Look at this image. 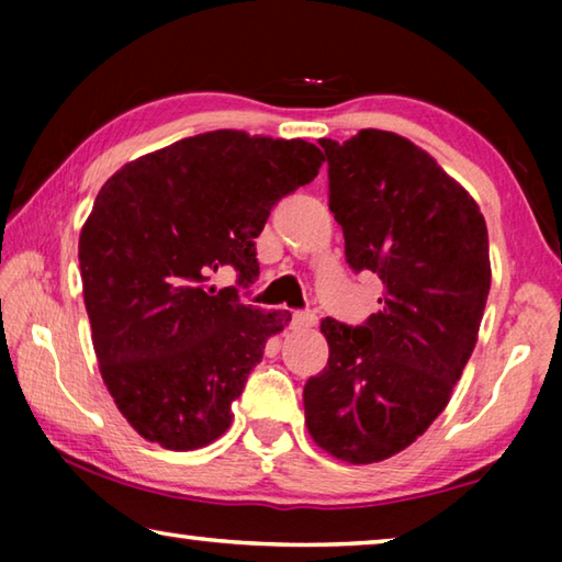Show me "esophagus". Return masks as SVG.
Here are the masks:
<instances>
[{
	"label": "esophagus",
	"mask_w": 562,
	"mask_h": 562,
	"mask_svg": "<svg viewBox=\"0 0 562 562\" xmlns=\"http://www.w3.org/2000/svg\"><path fill=\"white\" fill-rule=\"evenodd\" d=\"M315 325H317V315H315V312H294V315H292V327H294V329L315 327Z\"/></svg>",
	"instance_id": "34e87169"
}]
</instances>
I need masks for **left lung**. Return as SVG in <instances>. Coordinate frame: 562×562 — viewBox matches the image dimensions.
<instances>
[{
    "instance_id": "left-lung-1",
    "label": "left lung",
    "mask_w": 562,
    "mask_h": 562,
    "mask_svg": "<svg viewBox=\"0 0 562 562\" xmlns=\"http://www.w3.org/2000/svg\"><path fill=\"white\" fill-rule=\"evenodd\" d=\"M319 146L347 262L384 292L367 325L322 319L329 359L304 384V424L335 459L376 463L429 429L463 374L491 290L488 231L469 190L398 133Z\"/></svg>"
}]
</instances>
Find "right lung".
I'll list each match as a JSON object with an SVG mask.
<instances>
[{
	"label": "right lung",
	"mask_w": 562,
	"mask_h": 562,
	"mask_svg": "<svg viewBox=\"0 0 562 562\" xmlns=\"http://www.w3.org/2000/svg\"><path fill=\"white\" fill-rule=\"evenodd\" d=\"M325 156L302 138L211 131L119 168L79 235L83 304L109 394L133 431L193 451L231 429V406L292 319L215 290L223 265L250 282L255 237Z\"/></svg>",
	"instance_id": "add662e5"
}]
</instances>
